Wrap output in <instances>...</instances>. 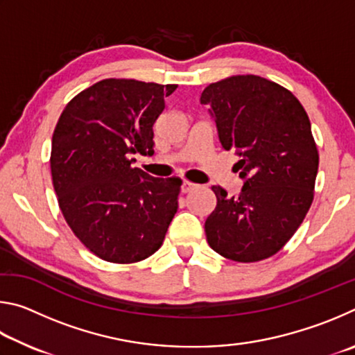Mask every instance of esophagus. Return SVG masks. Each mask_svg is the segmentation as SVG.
<instances>
[{"label":"esophagus","mask_w":355,"mask_h":355,"mask_svg":"<svg viewBox=\"0 0 355 355\" xmlns=\"http://www.w3.org/2000/svg\"><path fill=\"white\" fill-rule=\"evenodd\" d=\"M194 188H197V184L192 183V182H188V180H184L183 184H182V191L183 192H191Z\"/></svg>","instance_id":"esophagus-1"}]
</instances>
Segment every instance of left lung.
<instances>
[{
  "label": "left lung",
  "mask_w": 355,
  "mask_h": 355,
  "mask_svg": "<svg viewBox=\"0 0 355 355\" xmlns=\"http://www.w3.org/2000/svg\"><path fill=\"white\" fill-rule=\"evenodd\" d=\"M200 101L222 147L241 158L235 169L244 180L239 196L211 186L218 203L205 220L209 248L239 263L272 257L313 202L320 155L307 112L288 89L257 75L209 84Z\"/></svg>",
  "instance_id": "8db88e82"
}]
</instances>
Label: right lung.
<instances>
[{"instance_id":"obj_1","label":"right lung","mask_w":355,"mask_h":355,"mask_svg":"<svg viewBox=\"0 0 355 355\" xmlns=\"http://www.w3.org/2000/svg\"><path fill=\"white\" fill-rule=\"evenodd\" d=\"M177 84L107 78L71 98L51 141L59 208L75 236L110 263H137L164 241L182 180L150 177L131 155H153V125Z\"/></svg>"}]
</instances>
